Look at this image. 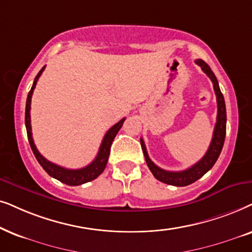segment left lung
<instances>
[{
	"instance_id": "obj_1",
	"label": "left lung",
	"mask_w": 252,
	"mask_h": 252,
	"mask_svg": "<svg viewBox=\"0 0 252 252\" xmlns=\"http://www.w3.org/2000/svg\"><path fill=\"white\" fill-rule=\"evenodd\" d=\"M196 63L198 64L204 72L210 77V79L213 83V89L217 95V103H218V115H217V123L214 126L213 137L211 140L210 147L207 150L202 159L198 162L194 163L193 166H191L190 168L186 170H181V172H169V170H165L160 167H158L156 163H153V161L150 159L149 154H147L146 146L144 140L140 138V144H142V149L144 152V157H145L146 163L149 166V168L157 180H159L160 182H163L169 186H175V187H186L189 184L196 182L197 180H199L204 174H206L209 170L214 166V163L217 162L218 158H219L221 150H222L223 143H224V137H226V105H224V99L222 93L220 91L219 83L216 75H214L212 70L207 63H205L203 60H196Z\"/></svg>"
}]
</instances>
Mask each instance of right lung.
I'll return each mask as SVG.
<instances>
[{"label": "right lung", "instance_id": "right-lung-1", "mask_svg": "<svg viewBox=\"0 0 252 252\" xmlns=\"http://www.w3.org/2000/svg\"><path fill=\"white\" fill-rule=\"evenodd\" d=\"M46 66H42V69L40 70L38 75L34 78V82H33V85L31 87V91L29 92L28 99H26V108H25V126H26V131H28V138L29 143L31 145V149L33 151V154H34L38 162L41 165L43 169L46 170L47 174L50 175L54 179L61 181L62 183L68 184V186H80V184H84L86 182H90V181L94 180L98 177L100 174L103 172V169L106 168L107 161H108L109 153H110V146H112V143L115 136L119 132V130L122 126L124 120L122 119L120 122H117L115 126H113L108 131L106 132L105 137H103L101 145H100L99 152L96 154L95 159L92 161L90 165L80 169H68L64 168V167H61L59 165H55V163L50 162L43 158L38 150H36L35 144L33 142L32 138V129H31V115H30V110H31V99L33 91H34L36 82H38L39 77L41 76L43 70H45Z\"/></svg>", "mask_w": 252, "mask_h": 252}]
</instances>
